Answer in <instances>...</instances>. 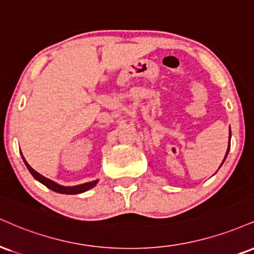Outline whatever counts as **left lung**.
Here are the masks:
<instances>
[{
	"label": "left lung",
	"mask_w": 254,
	"mask_h": 254,
	"mask_svg": "<svg viewBox=\"0 0 254 254\" xmlns=\"http://www.w3.org/2000/svg\"><path fill=\"white\" fill-rule=\"evenodd\" d=\"M230 138H231V130H230ZM228 151H230V145H228V149H227V152H226V156H225V158H224V162H225V160H226V157H227ZM224 162H222V163H224ZM222 163H221V166H222ZM221 166H220V167H221Z\"/></svg>",
	"instance_id": "1"
}]
</instances>
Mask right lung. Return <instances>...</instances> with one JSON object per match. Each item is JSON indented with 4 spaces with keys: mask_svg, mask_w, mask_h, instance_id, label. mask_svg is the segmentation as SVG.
<instances>
[{
    "mask_svg": "<svg viewBox=\"0 0 254 254\" xmlns=\"http://www.w3.org/2000/svg\"><path fill=\"white\" fill-rule=\"evenodd\" d=\"M22 158H23V156H22ZM23 161H24V163H26V167L28 168L29 173L32 174L33 177H34L35 180H38L39 182H41L42 185L46 186V187L52 189L53 191H57V193H60V194H80V193H84V191H86V190H88V189L94 187V186H96L97 182H98V180H96V181H91V182L84 183V185L74 186V187H64V186L58 185V183L51 181L50 179H46L45 176L40 175L38 172H35V170L33 169V168L30 167L28 163H27L24 158H23Z\"/></svg>",
    "mask_w": 254,
    "mask_h": 254,
    "instance_id": "1",
    "label": "right lung"
}]
</instances>
